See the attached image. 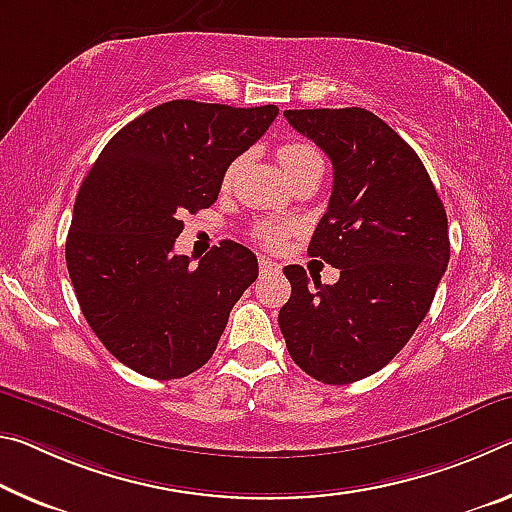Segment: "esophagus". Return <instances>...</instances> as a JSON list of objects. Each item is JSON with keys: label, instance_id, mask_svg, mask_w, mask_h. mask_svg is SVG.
<instances>
[{"label": "esophagus", "instance_id": "obj_1", "mask_svg": "<svg viewBox=\"0 0 512 512\" xmlns=\"http://www.w3.org/2000/svg\"><path fill=\"white\" fill-rule=\"evenodd\" d=\"M259 269L266 271V273H278L280 264L273 262V259H269V257H259Z\"/></svg>", "mask_w": 512, "mask_h": 512}]
</instances>
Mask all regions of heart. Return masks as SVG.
Wrapping results in <instances>:
<instances>
[{
  "label": "heart",
  "mask_w": 512,
  "mask_h": 512,
  "mask_svg": "<svg viewBox=\"0 0 512 512\" xmlns=\"http://www.w3.org/2000/svg\"><path fill=\"white\" fill-rule=\"evenodd\" d=\"M278 159L282 168L287 170L289 177L298 175L300 170H305L310 164H316V161H321L319 152H316L310 143L305 141H285L278 148ZM237 161L227 168V175H225V184L232 180L234 170H237ZM289 232V225H282V223H259L255 227V237L266 243V246H280L282 241H285Z\"/></svg>",
  "instance_id": "obj_1"
}]
</instances>
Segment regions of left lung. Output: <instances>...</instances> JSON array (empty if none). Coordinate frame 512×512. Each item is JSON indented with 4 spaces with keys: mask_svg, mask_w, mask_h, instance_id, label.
Here are the masks:
<instances>
[{
    "mask_svg": "<svg viewBox=\"0 0 512 512\" xmlns=\"http://www.w3.org/2000/svg\"><path fill=\"white\" fill-rule=\"evenodd\" d=\"M289 125L332 161V196L307 253L339 269L335 285L285 266L278 323L287 351L326 385L367 378L431 310L449 264V223L417 152L371 111L291 109Z\"/></svg>",
    "mask_w": 512,
    "mask_h": 512,
    "instance_id": "obj_1",
    "label": "left lung"
}]
</instances>
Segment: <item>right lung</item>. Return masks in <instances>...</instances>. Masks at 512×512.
I'll list each match as a JSON object with an SVG mask.
<instances>
[{"label":"right lung","instance_id":"1","mask_svg":"<svg viewBox=\"0 0 512 512\" xmlns=\"http://www.w3.org/2000/svg\"><path fill=\"white\" fill-rule=\"evenodd\" d=\"M278 116L173 100L104 145L72 209L66 264L81 312L118 362L173 380L216 351L227 316L257 280V257L223 241L198 266L175 255L182 216L212 207L227 166Z\"/></svg>","mask_w":512,"mask_h":512}]
</instances>
